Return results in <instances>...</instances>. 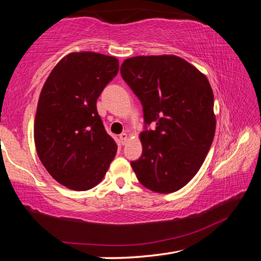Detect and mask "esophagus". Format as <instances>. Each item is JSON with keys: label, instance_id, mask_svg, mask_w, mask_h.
Returning a JSON list of instances; mask_svg holds the SVG:
<instances>
[{"label": "esophagus", "instance_id": "1", "mask_svg": "<svg viewBox=\"0 0 261 261\" xmlns=\"http://www.w3.org/2000/svg\"><path fill=\"white\" fill-rule=\"evenodd\" d=\"M127 138H129V136H127V134H125V132H123V134L120 135V140H121V143H122L123 145H124V144L126 143Z\"/></svg>", "mask_w": 261, "mask_h": 261}]
</instances>
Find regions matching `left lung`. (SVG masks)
I'll return each instance as SVG.
<instances>
[{
  "label": "left lung",
  "mask_w": 261,
  "mask_h": 261,
  "mask_svg": "<svg viewBox=\"0 0 261 261\" xmlns=\"http://www.w3.org/2000/svg\"><path fill=\"white\" fill-rule=\"evenodd\" d=\"M121 74L143 106V154L131 167L145 188L171 193L200 169L215 134L208 79L175 55L136 56ZM155 124L152 130L148 126Z\"/></svg>",
  "instance_id": "1"
}]
</instances>
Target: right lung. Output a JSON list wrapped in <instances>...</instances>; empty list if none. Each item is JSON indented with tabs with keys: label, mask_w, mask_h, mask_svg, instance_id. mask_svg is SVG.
Returning <instances> with one entry per match:
<instances>
[{
	"label": "right lung",
	"mask_w": 261,
	"mask_h": 261,
	"mask_svg": "<svg viewBox=\"0 0 261 261\" xmlns=\"http://www.w3.org/2000/svg\"><path fill=\"white\" fill-rule=\"evenodd\" d=\"M118 72L116 57L71 53L53 69L39 98L34 141L51 177L76 191L102 180L117 152L105 130L96 100Z\"/></svg>",
	"instance_id": "add662e5"
}]
</instances>
